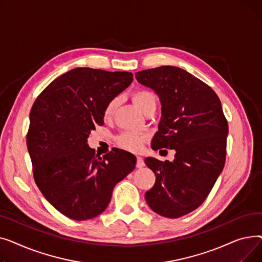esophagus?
Returning a JSON list of instances; mask_svg holds the SVG:
<instances>
[{
	"mask_svg": "<svg viewBox=\"0 0 262 262\" xmlns=\"http://www.w3.org/2000/svg\"><path fill=\"white\" fill-rule=\"evenodd\" d=\"M144 161H143V159L140 157V156H137V161H136V167L137 168H142V167H144Z\"/></svg>",
	"mask_w": 262,
	"mask_h": 262,
	"instance_id": "obj_1",
	"label": "esophagus"
}]
</instances>
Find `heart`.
Instances as JSON below:
<instances>
[{
	"mask_svg": "<svg viewBox=\"0 0 262 262\" xmlns=\"http://www.w3.org/2000/svg\"><path fill=\"white\" fill-rule=\"evenodd\" d=\"M132 99L136 106L138 107L142 113L152 105L156 104V96L153 92L148 90H137L132 94ZM119 105V99L115 98L110 100L104 109V117L105 119H112ZM145 140V136L139 133H134V132H124L118 137V143L121 147L125 148L130 152H138L142 148L143 142Z\"/></svg>",
	"mask_w": 262,
	"mask_h": 262,
	"instance_id": "obj_1",
	"label": "heart"
}]
</instances>
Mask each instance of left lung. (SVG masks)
Returning <instances> with one entry per match:
<instances>
[{"instance_id":"obj_1","label":"left lung","mask_w":262,"mask_h":262,"mask_svg":"<svg viewBox=\"0 0 262 262\" xmlns=\"http://www.w3.org/2000/svg\"><path fill=\"white\" fill-rule=\"evenodd\" d=\"M135 75L161 103L152 148L175 150L172 162L145 158L156 176L145 201L162 216L181 217L202 205L224 168L228 124L221 101L207 84L181 68L162 66Z\"/></svg>"}]
</instances>
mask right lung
Masks as SVG:
<instances>
[{
  "mask_svg": "<svg viewBox=\"0 0 262 262\" xmlns=\"http://www.w3.org/2000/svg\"><path fill=\"white\" fill-rule=\"evenodd\" d=\"M133 81L130 72L75 68L41 92L26 136L36 185L63 215L85 221L101 214L115 186L136 166L124 149L98 157L87 139L104 123L107 103Z\"/></svg>",
  "mask_w": 262,
  "mask_h": 262,
  "instance_id": "add662e5",
  "label": "right lung"
}]
</instances>
